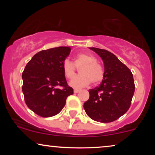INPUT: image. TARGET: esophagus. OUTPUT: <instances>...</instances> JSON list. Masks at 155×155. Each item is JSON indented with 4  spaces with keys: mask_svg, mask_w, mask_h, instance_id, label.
Instances as JSON below:
<instances>
[{
    "mask_svg": "<svg viewBox=\"0 0 155 155\" xmlns=\"http://www.w3.org/2000/svg\"><path fill=\"white\" fill-rule=\"evenodd\" d=\"M80 92V90H74V93H78Z\"/></svg>",
    "mask_w": 155,
    "mask_h": 155,
    "instance_id": "1",
    "label": "esophagus"
}]
</instances>
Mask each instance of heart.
<instances>
[{
  "label": "heart",
  "mask_w": 155,
  "mask_h": 155,
  "mask_svg": "<svg viewBox=\"0 0 155 155\" xmlns=\"http://www.w3.org/2000/svg\"><path fill=\"white\" fill-rule=\"evenodd\" d=\"M63 71L65 77L71 79L75 75L76 68L80 69V75L73 78L69 82L70 86L75 89L83 88L91 82L97 84L103 80L104 71L97 63V59L92 54L81 53L75 57L74 63L68 59L63 63Z\"/></svg>",
  "instance_id": "1"
}]
</instances>
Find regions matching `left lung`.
<instances>
[{
    "mask_svg": "<svg viewBox=\"0 0 155 155\" xmlns=\"http://www.w3.org/2000/svg\"><path fill=\"white\" fill-rule=\"evenodd\" d=\"M101 57L104 65L102 82L89 90L90 98L84 109L95 121L110 123L126 113L130 107L135 84L130 70L107 50L90 47Z\"/></svg>",
    "mask_w": 155,
    "mask_h": 155,
    "instance_id": "obj_1",
    "label": "left lung"
}]
</instances>
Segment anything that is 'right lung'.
<instances>
[{
    "mask_svg": "<svg viewBox=\"0 0 155 155\" xmlns=\"http://www.w3.org/2000/svg\"><path fill=\"white\" fill-rule=\"evenodd\" d=\"M71 51L68 46L41 51L27 63L23 71L25 103L39 116L51 117L58 114L64 107L67 97L73 94L62 68Z\"/></svg>",
    "mask_w": 155,
    "mask_h": 155,
    "instance_id": "add662e5",
    "label": "right lung"
}]
</instances>
